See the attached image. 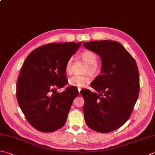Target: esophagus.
Returning a JSON list of instances; mask_svg holds the SVG:
<instances>
[{"instance_id": "34e87169", "label": "esophagus", "mask_w": 155, "mask_h": 155, "mask_svg": "<svg viewBox=\"0 0 155 155\" xmlns=\"http://www.w3.org/2000/svg\"><path fill=\"white\" fill-rule=\"evenodd\" d=\"M78 93H80V92H81V89H80V88H79V89H78Z\"/></svg>"}]
</instances>
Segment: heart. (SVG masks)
I'll use <instances>...</instances> for the list:
<instances>
[{
    "label": "heart",
    "instance_id": "heart-1",
    "mask_svg": "<svg viewBox=\"0 0 155 155\" xmlns=\"http://www.w3.org/2000/svg\"><path fill=\"white\" fill-rule=\"evenodd\" d=\"M81 57L83 60L88 64L87 71L90 73L95 74L97 71V57L95 54L90 51H84L81 54ZM72 58H70L66 63L65 69L67 72H70L72 69ZM90 83V78L87 76L84 75H73L68 79V83L71 86L81 88Z\"/></svg>",
    "mask_w": 155,
    "mask_h": 155
}]
</instances>
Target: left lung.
Masks as SVG:
<instances>
[{"label":"left lung","mask_w":155,"mask_h":155,"mask_svg":"<svg viewBox=\"0 0 155 155\" xmlns=\"http://www.w3.org/2000/svg\"><path fill=\"white\" fill-rule=\"evenodd\" d=\"M83 46L101 58V74L91 85L97 93L83 89V113L87 125L107 133L119 128L131 115L140 84L137 65L125 48L116 41L84 42Z\"/></svg>","instance_id":"obj_1"}]
</instances>
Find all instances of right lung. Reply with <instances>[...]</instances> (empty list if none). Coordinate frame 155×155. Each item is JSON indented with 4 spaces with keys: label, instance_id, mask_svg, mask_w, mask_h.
Wrapping results in <instances>:
<instances>
[{
    "label": "right lung",
    "instance_id": "1",
    "mask_svg": "<svg viewBox=\"0 0 155 155\" xmlns=\"http://www.w3.org/2000/svg\"><path fill=\"white\" fill-rule=\"evenodd\" d=\"M81 45H44L32 51L23 63L17 81V101L27 121L39 131L54 132L66 123L78 91L73 86L62 93L57 89L67 84L66 63Z\"/></svg>",
    "mask_w": 155,
    "mask_h": 155
}]
</instances>
